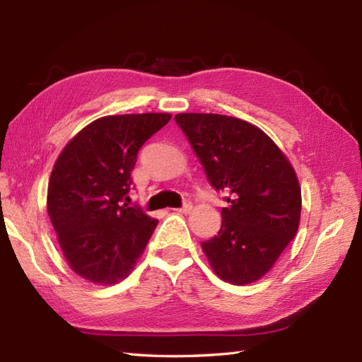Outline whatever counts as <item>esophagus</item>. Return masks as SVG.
Masks as SVG:
<instances>
[{"label": "esophagus", "instance_id": "1", "mask_svg": "<svg viewBox=\"0 0 362 362\" xmlns=\"http://www.w3.org/2000/svg\"><path fill=\"white\" fill-rule=\"evenodd\" d=\"M191 210H193V204H191V202L188 201V202H185V204H183V206H182V209H177L175 211H179V213H185V214H188V213H191Z\"/></svg>", "mask_w": 362, "mask_h": 362}]
</instances>
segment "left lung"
<instances>
[{
  "label": "left lung",
  "mask_w": 362,
  "mask_h": 362,
  "mask_svg": "<svg viewBox=\"0 0 362 362\" xmlns=\"http://www.w3.org/2000/svg\"><path fill=\"white\" fill-rule=\"evenodd\" d=\"M206 179L226 191L218 235L202 250L221 280L249 284L271 271L294 240L302 191L291 161L271 136L240 118L216 113L174 117Z\"/></svg>",
  "instance_id": "1"
}]
</instances>
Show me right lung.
Here are the masks:
<instances>
[{"label":"right lung","instance_id":"1","mask_svg":"<svg viewBox=\"0 0 362 362\" xmlns=\"http://www.w3.org/2000/svg\"><path fill=\"white\" fill-rule=\"evenodd\" d=\"M169 119V113L95 119L54 163L46 209L68 266L83 280L118 283L143 255L158 221L122 201L138 151Z\"/></svg>","mask_w":362,"mask_h":362}]
</instances>
